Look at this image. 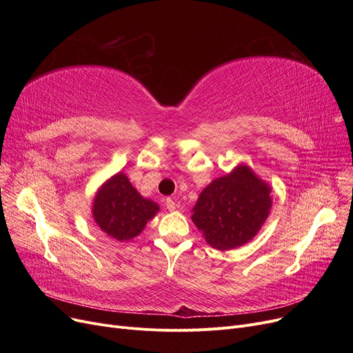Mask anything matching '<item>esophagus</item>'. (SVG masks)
Here are the masks:
<instances>
[{
    "instance_id": "1",
    "label": "esophagus",
    "mask_w": 353,
    "mask_h": 353,
    "mask_svg": "<svg viewBox=\"0 0 353 353\" xmlns=\"http://www.w3.org/2000/svg\"><path fill=\"white\" fill-rule=\"evenodd\" d=\"M176 206H177L176 201H174L172 197H167V199H165V208H167V209H169V210H174Z\"/></svg>"
}]
</instances>
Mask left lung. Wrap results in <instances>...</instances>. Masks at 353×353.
Returning <instances> with one entry per match:
<instances>
[{
	"instance_id": "left-lung-1",
	"label": "left lung",
	"mask_w": 353,
	"mask_h": 353,
	"mask_svg": "<svg viewBox=\"0 0 353 353\" xmlns=\"http://www.w3.org/2000/svg\"><path fill=\"white\" fill-rule=\"evenodd\" d=\"M270 208L269 184L250 167L240 164L200 193L192 220L212 248L230 250L246 245L257 234Z\"/></svg>"
}]
</instances>
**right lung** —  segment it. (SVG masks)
<instances>
[{
	"instance_id": "add662e5",
	"label": "right lung",
	"mask_w": 353,
	"mask_h": 353,
	"mask_svg": "<svg viewBox=\"0 0 353 353\" xmlns=\"http://www.w3.org/2000/svg\"><path fill=\"white\" fill-rule=\"evenodd\" d=\"M157 212V203L144 199L123 173L108 179L92 203L96 223L107 236L119 242L139 236Z\"/></svg>"
}]
</instances>
